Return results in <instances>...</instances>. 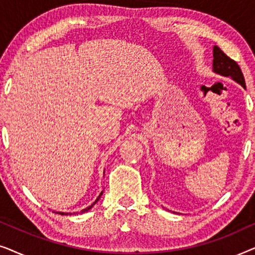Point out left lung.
I'll return each instance as SVG.
<instances>
[{
  "mask_svg": "<svg viewBox=\"0 0 255 255\" xmlns=\"http://www.w3.org/2000/svg\"><path fill=\"white\" fill-rule=\"evenodd\" d=\"M214 72L217 74L230 76L235 81L240 83L244 88L245 87V79H244L243 72L239 65L235 60L228 57L218 46H214Z\"/></svg>",
  "mask_w": 255,
  "mask_h": 255,
  "instance_id": "obj_1",
  "label": "left lung"
}]
</instances>
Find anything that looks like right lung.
Returning a JSON list of instances; mask_svg holds the SVG:
<instances>
[{
	"instance_id": "right-lung-1",
	"label": "right lung",
	"mask_w": 255,
	"mask_h": 255,
	"mask_svg": "<svg viewBox=\"0 0 255 255\" xmlns=\"http://www.w3.org/2000/svg\"><path fill=\"white\" fill-rule=\"evenodd\" d=\"M101 195H102V193H101ZM101 195H100V196H99V197H97V200H96L95 202H94V203H93L92 205H90V207H89V208H87V209H85V210H82V212H85V211H88V210H89V209H92V207H93V205H94V204H95L97 201H99V198L101 197ZM59 214H60V215H68V214H64V212H59Z\"/></svg>"
}]
</instances>
